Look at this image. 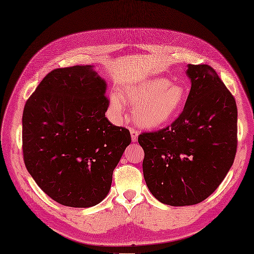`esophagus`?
I'll return each mask as SVG.
<instances>
[{
	"instance_id": "obj_1",
	"label": "esophagus",
	"mask_w": 254,
	"mask_h": 254,
	"mask_svg": "<svg viewBox=\"0 0 254 254\" xmlns=\"http://www.w3.org/2000/svg\"><path fill=\"white\" fill-rule=\"evenodd\" d=\"M129 131H131V138H132V141H133V142L137 141V138H138V132L136 131V129H134L133 127L129 128Z\"/></svg>"
}]
</instances>
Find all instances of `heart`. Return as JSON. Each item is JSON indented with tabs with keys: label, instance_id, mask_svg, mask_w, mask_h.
Here are the masks:
<instances>
[{
	"label": "heart",
	"instance_id": "1",
	"mask_svg": "<svg viewBox=\"0 0 254 254\" xmlns=\"http://www.w3.org/2000/svg\"><path fill=\"white\" fill-rule=\"evenodd\" d=\"M121 96L133 108L134 121L139 127L158 128L168 125L183 110L189 96L183 83H171L167 78H149L122 91ZM110 109L121 115L123 104L117 94L110 95Z\"/></svg>",
	"mask_w": 254,
	"mask_h": 254
}]
</instances>
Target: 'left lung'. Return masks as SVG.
<instances>
[{
  "label": "left lung",
  "instance_id": "1",
  "mask_svg": "<svg viewBox=\"0 0 254 254\" xmlns=\"http://www.w3.org/2000/svg\"><path fill=\"white\" fill-rule=\"evenodd\" d=\"M191 90L171 126L138 136L149 191L171 206L198 204L216 191L237 149V106L211 66L188 65Z\"/></svg>",
  "mask_w": 254,
  "mask_h": 254
}]
</instances>
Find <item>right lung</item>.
<instances>
[{
    "label": "right lung",
    "instance_id": "add662e5",
    "mask_svg": "<svg viewBox=\"0 0 254 254\" xmlns=\"http://www.w3.org/2000/svg\"><path fill=\"white\" fill-rule=\"evenodd\" d=\"M106 81L92 65L57 68L23 109L22 150L28 172L64 206L92 207L106 197L113 172L131 142L105 117Z\"/></svg>",
    "mask_w": 254,
    "mask_h": 254
}]
</instances>
